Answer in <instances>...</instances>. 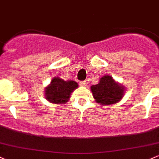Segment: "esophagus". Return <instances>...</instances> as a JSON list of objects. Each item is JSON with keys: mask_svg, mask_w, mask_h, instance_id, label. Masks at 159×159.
<instances>
[{"mask_svg": "<svg viewBox=\"0 0 159 159\" xmlns=\"http://www.w3.org/2000/svg\"><path fill=\"white\" fill-rule=\"evenodd\" d=\"M80 86H86V81H81L80 82Z\"/></svg>", "mask_w": 159, "mask_h": 159, "instance_id": "1", "label": "esophagus"}]
</instances>
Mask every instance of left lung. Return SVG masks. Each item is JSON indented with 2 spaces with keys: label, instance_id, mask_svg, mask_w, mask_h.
Instances as JSON below:
<instances>
[{
  "label": "left lung",
  "instance_id": "8db88e82",
  "mask_svg": "<svg viewBox=\"0 0 159 159\" xmlns=\"http://www.w3.org/2000/svg\"><path fill=\"white\" fill-rule=\"evenodd\" d=\"M93 98L97 103L109 106L117 103L125 95V87L109 75L102 76L99 83L90 87Z\"/></svg>",
  "mask_w": 159,
  "mask_h": 159
}]
</instances>
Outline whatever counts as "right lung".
Returning <instances> with one entry per match:
<instances>
[{
	"label": "right lung",
	"instance_id": "add662e5",
	"mask_svg": "<svg viewBox=\"0 0 159 159\" xmlns=\"http://www.w3.org/2000/svg\"><path fill=\"white\" fill-rule=\"evenodd\" d=\"M78 88V83L73 80L64 81L60 77H53L44 89L46 99L53 104H65L70 99L71 93Z\"/></svg>",
	"mask_w": 159,
	"mask_h": 159
}]
</instances>
